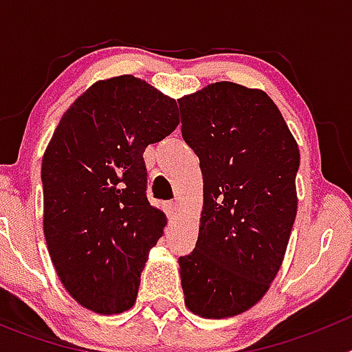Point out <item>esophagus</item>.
Masks as SVG:
<instances>
[{
  "label": "esophagus",
  "instance_id": "34e87169",
  "mask_svg": "<svg viewBox=\"0 0 352 352\" xmlns=\"http://www.w3.org/2000/svg\"><path fill=\"white\" fill-rule=\"evenodd\" d=\"M167 213H169L170 219H174V217H176V214L179 213L178 203H169V204H167Z\"/></svg>",
  "mask_w": 352,
  "mask_h": 352
}]
</instances>
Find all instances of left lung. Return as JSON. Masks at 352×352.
<instances>
[{
    "instance_id": "8db88e82",
    "label": "left lung",
    "mask_w": 352,
    "mask_h": 352,
    "mask_svg": "<svg viewBox=\"0 0 352 352\" xmlns=\"http://www.w3.org/2000/svg\"><path fill=\"white\" fill-rule=\"evenodd\" d=\"M178 104L204 182L197 243L179 257L185 305L206 319L238 316L268 292L284 261L300 149L263 89L222 80Z\"/></svg>"
}]
</instances>
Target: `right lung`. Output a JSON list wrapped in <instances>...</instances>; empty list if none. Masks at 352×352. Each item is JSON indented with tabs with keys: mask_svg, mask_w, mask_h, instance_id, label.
I'll list each match as a JSON object with an SVG mask.
<instances>
[{
	"mask_svg": "<svg viewBox=\"0 0 352 352\" xmlns=\"http://www.w3.org/2000/svg\"><path fill=\"white\" fill-rule=\"evenodd\" d=\"M178 123L174 98L120 76L89 86L56 126L42 158L43 236L61 284L84 309L109 316L135 303L167 223L146 197L142 153Z\"/></svg>",
	"mask_w": 352,
	"mask_h": 352,
	"instance_id": "right-lung-1",
	"label": "right lung"
}]
</instances>
